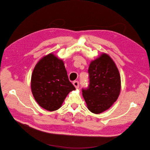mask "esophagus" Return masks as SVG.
<instances>
[{"instance_id": "34e87169", "label": "esophagus", "mask_w": 150, "mask_h": 150, "mask_svg": "<svg viewBox=\"0 0 150 150\" xmlns=\"http://www.w3.org/2000/svg\"><path fill=\"white\" fill-rule=\"evenodd\" d=\"M73 85L75 86V88L76 89H78L79 87V83L78 81H74V82H73Z\"/></svg>"}]
</instances>
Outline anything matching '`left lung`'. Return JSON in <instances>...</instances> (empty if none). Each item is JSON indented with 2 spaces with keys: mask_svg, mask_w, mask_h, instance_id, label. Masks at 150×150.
<instances>
[{
  "mask_svg": "<svg viewBox=\"0 0 150 150\" xmlns=\"http://www.w3.org/2000/svg\"><path fill=\"white\" fill-rule=\"evenodd\" d=\"M89 84L83 89V96L90 111L99 114L110 108L119 96L121 78L112 59L103 54L91 62L88 69Z\"/></svg>",
  "mask_w": 150,
  "mask_h": 150,
  "instance_id": "left-lung-1",
  "label": "left lung"
}]
</instances>
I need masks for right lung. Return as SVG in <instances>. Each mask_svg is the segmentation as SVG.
Segmentation results:
<instances>
[{"mask_svg": "<svg viewBox=\"0 0 150 150\" xmlns=\"http://www.w3.org/2000/svg\"><path fill=\"white\" fill-rule=\"evenodd\" d=\"M76 88L69 80L64 62L52 54L35 65L31 77V90L35 100L45 110H58L70 91Z\"/></svg>", "mask_w": 150, "mask_h": 150, "instance_id": "add662e5", "label": "right lung"}]
</instances>
